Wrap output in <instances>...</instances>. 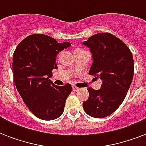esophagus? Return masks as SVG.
Masks as SVG:
<instances>
[{
  "instance_id": "34e87169",
  "label": "esophagus",
  "mask_w": 146,
  "mask_h": 146,
  "mask_svg": "<svg viewBox=\"0 0 146 146\" xmlns=\"http://www.w3.org/2000/svg\"><path fill=\"white\" fill-rule=\"evenodd\" d=\"M72 88H73V91H79V90H80V88H79V87H76V86H72Z\"/></svg>"
}]
</instances>
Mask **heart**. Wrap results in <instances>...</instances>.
Wrapping results in <instances>:
<instances>
[{
    "label": "heart",
    "instance_id": "obj_1",
    "mask_svg": "<svg viewBox=\"0 0 146 146\" xmlns=\"http://www.w3.org/2000/svg\"><path fill=\"white\" fill-rule=\"evenodd\" d=\"M76 50H82V49H80V48H78V49H76Z\"/></svg>",
    "mask_w": 146,
    "mask_h": 146
}]
</instances>
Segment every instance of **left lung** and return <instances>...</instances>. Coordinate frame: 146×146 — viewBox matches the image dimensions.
I'll return each instance as SVG.
<instances>
[{
    "instance_id": "obj_1",
    "label": "left lung",
    "mask_w": 146,
    "mask_h": 146,
    "mask_svg": "<svg viewBox=\"0 0 146 146\" xmlns=\"http://www.w3.org/2000/svg\"><path fill=\"white\" fill-rule=\"evenodd\" d=\"M82 44L90 48L93 57L89 73L102 80L100 89L88 88L89 98L82 103L83 109L92 117H106L120 106L130 87L133 54L121 40L108 33L96 34Z\"/></svg>"
}]
</instances>
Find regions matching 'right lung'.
Wrapping results in <instances>:
<instances>
[{
    "label": "right lung",
    "mask_w": 146,
    "mask_h": 146,
    "mask_svg": "<svg viewBox=\"0 0 146 146\" xmlns=\"http://www.w3.org/2000/svg\"><path fill=\"white\" fill-rule=\"evenodd\" d=\"M70 46V42L58 43L48 35L33 34L24 38L13 53V74L17 91L39 119L54 120L64 112L72 86L69 83L56 86L49 78L57 68V54Z\"/></svg>",
    "instance_id": "right-lung-1"
}]
</instances>
